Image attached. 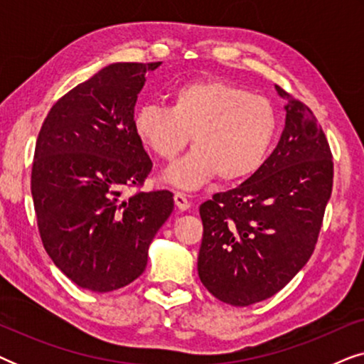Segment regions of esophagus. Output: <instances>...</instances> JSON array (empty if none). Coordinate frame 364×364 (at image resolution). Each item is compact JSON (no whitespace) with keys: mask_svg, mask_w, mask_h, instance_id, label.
<instances>
[{"mask_svg":"<svg viewBox=\"0 0 364 364\" xmlns=\"http://www.w3.org/2000/svg\"><path fill=\"white\" fill-rule=\"evenodd\" d=\"M173 200H176V205H177L178 210H182V212L187 210V208L191 207V200H188L186 193H182V192L173 193Z\"/></svg>","mask_w":364,"mask_h":364,"instance_id":"obj_1","label":"esophagus"}]
</instances>
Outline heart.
<instances>
[{
	"label": "heart",
	"instance_id": "obj_1",
	"mask_svg": "<svg viewBox=\"0 0 364 364\" xmlns=\"http://www.w3.org/2000/svg\"><path fill=\"white\" fill-rule=\"evenodd\" d=\"M132 129L162 161H173L191 141L193 151L164 173L173 186L197 188L218 177L238 182L263 166L277 139L278 116L267 97L217 79L186 82L172 92L171 107H136Z\"/></svg>",
	"mask_w": 364,
	"mask_h": 364
}]
</instances>
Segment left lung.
<instances>
[{
    "instance_id": "1",
    "label": "left lung",
    "mask_w": 364,
    "mask_h": 364,
    "mask_svg": "<svg viewBox=\"0 0 364 364\" xmlns=\"http://www.w3.org/2000/svg\"><path fill=\"white\" fill-rule=\"evenodd\" d=\"M285 129L270 157L200 205L197 270L213 296L248 306L282 290L310 260L333 188V159L310 107L280 86Z\"/></svg>"
}]
</instances>
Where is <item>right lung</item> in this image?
<instances>
[{
    "instance_id": "obj_1",
    "label": "right lung",
    "mask_w": 364,
    "mask_h": 364,
    "mask_svg": "<svg viewBox=\"0 0 364 364\" xmlns=\"http://www.w3.org/2000/svg\"><path fill=\"white\" fill-rule=\"evenodd\" d=\"M162 63H114L77 84L39 131L31 193L39 235L59 270L86 290L129 285L173 210L168 191L136 192L152 168L132 129L146 73Z\"/></svg>"
}]
</instances>
